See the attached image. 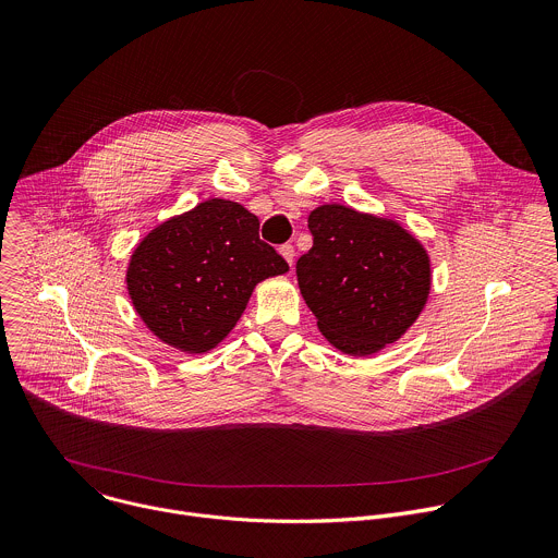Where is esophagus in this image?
I'll return each instance as SVG.
<instances>
[{
	"mask_svg": "<svg viewBox=\"0 0 558 558\" xmlns=\"http://www.w3.org/2000/svg\"><path fill=\"white\" fill-rule=\"evenodd\" d=\"M280 254H282V258L289 263V267H293V260H295V250H293V245H282V247H280Z\"/></svg>",
	"mask_w": 558,
	"mask_h": 558,
	"instance_id": "esophagus-1",
	"label": "esophagus"
}]
</instances>
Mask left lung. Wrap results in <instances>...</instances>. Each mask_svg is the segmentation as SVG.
<instances>
[{
  "mask_svg": "<svg viewBox=\"0 0 558 558\" xmlns=\"http://www.w3.org/2000/svg\"><path fill=\"white\" fill-rule=\"evenodd\" d=\"M313 247L295 265L319 332L343 354L367 356L401 339L432 291L423 243L395 219L326 204L308 215Z\"/></svg>",
  "mask_w": 558,
  "mask_h": 558,
  "instance_id": "1",
  "label": "left lung"
}]
</instances>
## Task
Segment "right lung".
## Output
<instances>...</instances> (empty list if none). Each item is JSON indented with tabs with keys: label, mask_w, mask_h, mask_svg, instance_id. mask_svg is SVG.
<instances>
[{
	"label": "right lung",
	"mask_w": 558,
	"mask_h": 558,
	"mask_svg": "<svg viewBox=\"0 0 558 558\" xmlns=\"http://www.w3.org/2000/svg\"><path fill=\"white\" fill-rule=\"evenodd\" d=\"M258 228L241 204L208 199L150 230L126 267V291L146 328L189 354L219 345L254 287L289 271Z\"/></svg>",
	"instance_id": "add662e5"
}]
</instances>
